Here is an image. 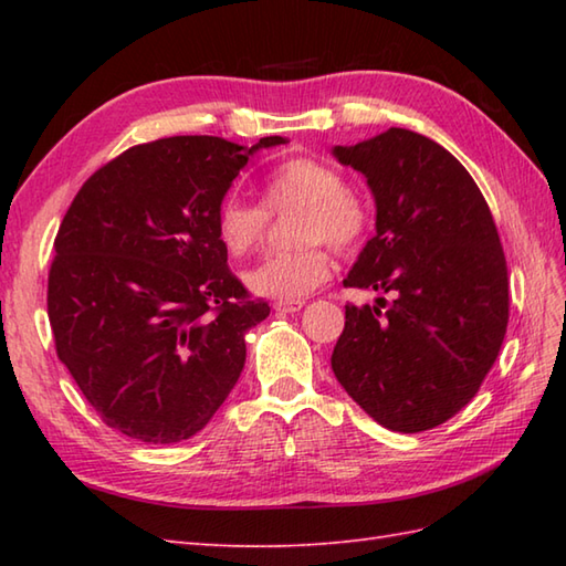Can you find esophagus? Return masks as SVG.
<instances>
[{
	"label": "esophagus",
	"instance_id": "34e87169",
	"mask_svg": "<svg viewBox=\"0 0 566 566\" xmlns=\"http://www.w3.org/2000/svg\"><path fill=\"white\" fill-rule=\"evenodd\" d=\"M272 308L276 314H296V311L304 308V302H274Z\"/></svg>",
	"mask_w": 566,
	"mask_h": 566
}]
</instances>
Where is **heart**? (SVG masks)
<instances>
[{"label": "heart", "instance_id": "heart-1", "mask_svg": "<svg viewBox=\"0 0 566 566\" xmlns=\"http://www.w3.org/2000/svg\"><path fill=\"white\" fill-rule=\"evenodd\" d=\"M262 201L264 209L228 195L216 209L213 223L221 245L231 255H245L268 233V211L302 209L294 238L304 245L264 258L245 274L250 292L280 302H302L328 280L331 258L321 239L333 250L347 252L363 240L369 223L365 199L345 187V179L335 167L316 158H292L276 165L262 182Z\"/></svg>", "mask_w": 566, "mask_h": 566}]
</instances>
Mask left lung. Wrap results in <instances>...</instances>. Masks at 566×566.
<instances>
[{
  "mask_svg": "<svg viewBox=\"0 0 566 566\" xmlns=\"http://www.w3.org/2000/svg\"><path fill=\"white\" fill-rule=\"evenodd\" d=\"M333 155L367 177L377 203V233L343 284L396 298L345 306L331 367L379 426L430 430L474 399L506 335L494 216L462 163L413 130L389 128Z\"/></svg>",
  "mask_w": 566,
  "mask_h": 566,
  "instance_id": "8db88e82",
  "label": "left lung"
}]
</instances>
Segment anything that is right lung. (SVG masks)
I'll return each instance as SVG.
<instances>
[{
    "instance_id": "add662e5",
    "label": "right lung",
    "mask_w": 566,
    "mask_h": 566,
    "mask_svg": "<svg viewBox=\"0 0 566 566\" xmlns=\"http://www.w3.org/2000/svg\"><path fill=\"white\" fill-rule=\"evenodd\" d=\"M216 136L140 143L72 199L48 272L55 353L106 426L150 444L209 423L270 316L228 270L216 209L260 148Z\"/></svg>"
}]
</instances>
